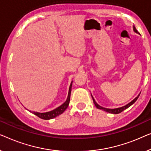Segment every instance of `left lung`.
I'll return each instance as SVG.
<instances>
[{
    "mask_svg": "<svg viewBox=\"0 0 151 151\" xmlns=\"http://www.w3.org/2000/svg\"><path fill=\"white\" fill-rule=\"evenodd\" d=\"M133 31H134L136 33H138V32H137V29H135V27L134 26H133ZM139 94H138V96H137L136 98H135V99H133L132 101L130 102V103L127 104V105H126L125 106H123V107H122L116 108V109H107V108H105V107H101V106H100L99 105H98V104L96 103V102L95 101V100H94V98H93L92 96V99H93V101H94V105H95V106H96V107L98 108V109L104 110V111H107V112H108V113H111V114H119V113H121V112H122V111H124V109H127V108L130 107L131 105H132L135 102L137 101V99H138V97L139 96Z\"/></svg>",
    "mask_w": 151,
    "mask_h": 151,
    "instance_id": "8db88e82",
    "label": "left lung"
}]
</instances>
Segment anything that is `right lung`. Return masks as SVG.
I'll list each match as a JSON object with an SVG mask.
<instances>
[{
	"label": "right lung",
	"mask_w": 151,
	"mask_h": 151,
	"mask_svg": "<svg viewBox=\"0 0 151 151\" xmlns=\"http://www.w3.org/2000/svg\"><path fill=\"white\" fill-rule=\"evenodd\" d=\"M72 84H73V81L71 82L70 86L69 88V92H68V98L64 103H63L62 105L59 106V107H57L56 109L50 111L45 112V113H39V112H33V114H35L38 117L44 119V120H50V119H52L55 117H57V116H59L60 114L64 112L65 109H67L70 103V94H71V89H72Z\"/></svg>",
	"instance_id": "add662e5"
}]
</instances>
